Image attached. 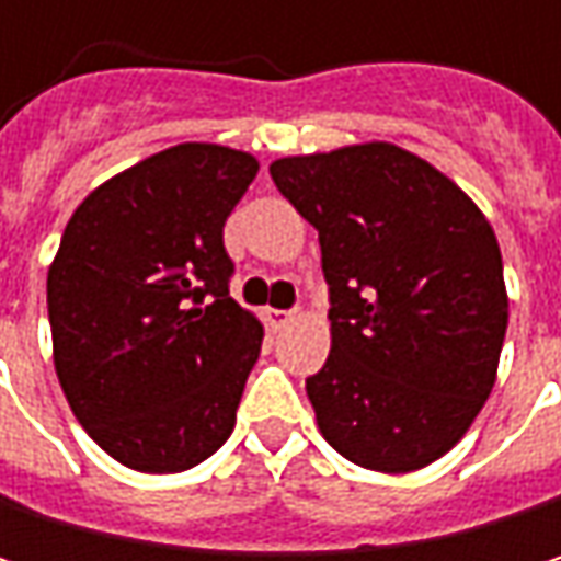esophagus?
<instances>
[{
    "label": "esophagus",
    "mask_w": 561,
    "mask_h": 561,
    "mask_svg": "<svg viewBox=\"0 0 561 561\" xmlns=\"http://www.w3.org/2000/svg\"><path fill=\"white\" fill-rule=\"evenodd\" d=\"M266 321H270L273 331H282V328H288V324L295 321V314H291V311H279V308H270V311H266Z\"/></svg>",
    "instance_id": "esophagus-1"
}]
</instances>
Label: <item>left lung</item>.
<instances>
[{
    "instance_id": "1",
    "label": "left lung",
    "mask_w": 561,
    "mask_h": 561,
    "mask_svg": "<svg viewBox=\"0 0 561 561\" xmlns=\"http://www.w3.org/2000/svg\"><path fill=\"white\" fill-rule=\"evenodd\" d=\"M270 174L318 230L331 288V354L305 380L324 442L383 474L438 461L497 380L510 301L491 220L392 142L285 156Z\"/></svg>"
}]
</instances>
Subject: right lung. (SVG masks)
<instances>
[{
	"instance_id": "1",
	"label": "right lung",
	"mask_w": 561,
	"mask_h": 561,
	"mask_svg": "<svg viewBox=\"0 0 561 561\" xmlns=\"http://www.w3.org/2000/svg\"><path fill=\"white\" fill-rule=\"evenodd\" d=\"M250 152L181 142L93 187L48 270L57 383L119 465L174 474L233 432L263 324L230 298L224 224Z\"/></svg>"
}]
</instances>
